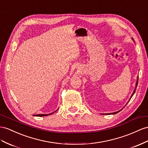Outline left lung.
Wrapping results in <instances>:
<instances>
[{
    "label": "left lung",
    "mask_w": 148,
    "mask_h": 148,
    "mask_svg": "<svg viewBox=\"0 0 148 148\" xmlns=\"http://www.w3.org/2000/svg\"><path fill=\"white\" fill-rule=\"evenodd\" d=\"M138 79H139V77H138V78H137L138 80H137V82H136V88H135V89H134V92H133V93H132L131 98L132 97V96H133L134 94L135 93V91H136V88H137V86H138ZM131 98H130V99H131ZM119 111H117V112H113V113H110V114H116V113H117V112H119Z\"/></svg>",
    "instance_id": "1"
}]
</instances>
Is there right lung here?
<instances>
[{
	"mask_svg": "<svg viewBox=\"0 0 148 148\" xmlns=\"http://www.w3.org/2000/svg\"><path fill=\"white\" fill-rule=\"evenodd\" d=\"M54 112L51 113V114H35V115H34V116H48V115H51V114H53Z\"/></svg>",
	"mask_w": 148,
	"mask_h": 148,
	"instance_id": "1",
	"label": "right lung"
}]
</instances>
